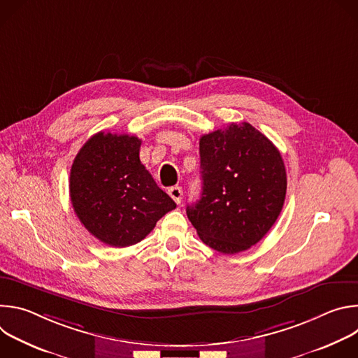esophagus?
Segmentation results:
<instances>
[{
    "mask_svg": "<svg viewBox=\"0 0 358 358\" xmlns=\"http://www.w3.org/2000/svg\"><path fill=\"white\" fill-rule=\"evenodd\" d=\"M169 195L174 199V202L176 203H180L181 202V198H182V189H181V187H171L170 189H169Z\"/></svg>",
    "mask_w": 358,
    "mask_h": 358,
    "instance_id": "esophagus-1",
    "label": "esophagus"
}]
</instances>
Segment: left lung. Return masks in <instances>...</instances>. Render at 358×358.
<instances>
[{
    "mask_svg": "<svg viewBox=\"0 0 358 358\" xmlns=\"http://www.w3.org/2000/svg\"><path fill=\"white\" fill-rule=\"evenodd\" d=\"M201 198L187 217L201 241L234 255L258 243L286 196V169L275 144L252 124L231 123L199 138Z\"/></svg>",
    "mask_w": 358,
    "mask_h": 358,
    "instance_id": "1",
    "label": "left lung"
}]
</instances>
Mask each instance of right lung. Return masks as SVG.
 <instances>
[{
	"instance_id": "obj_1",
	"label": "right lung",
	"mask_w": 358,
	"mask_h": 358,
	"mask_svg": "<svg viewBox=\"0 0 358 358\" xmlns=\"http://www.w3.org/2000/svg\"><path fill=\"white\" fill-rule=\"evenodd\" d=\"M140 145L136 136L99 131L71 169L72 207L83 227L109 246L140 242L177 207L141 164Z\"/></svg>"
}]
</instances>
